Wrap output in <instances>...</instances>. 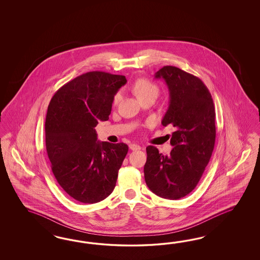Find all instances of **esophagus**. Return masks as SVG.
Returning <instances> with one entry per match:
<instances>
[{"label":"esophagus","mask_w":260,"mask_h":260,"mask_svg":"<svg viewBox=\"0 0 260 260\" xmlns=\"http://www.w3.org/2000/svg\"><path fill=\"white\" fill-rule=\"evenodd\" d=\"M129 149L132 150H138L141 149V147L139 145H137V144H131L129 145Z\"/></svg>","instance_id":"34e87169"}]
</instances>
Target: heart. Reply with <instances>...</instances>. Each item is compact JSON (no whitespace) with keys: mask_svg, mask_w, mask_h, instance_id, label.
<instances>
[{"mask_svg":"<svg viewBox=\"0 0 260 260\" xmlns=\"http://www.w3.org/2000/svg\"><path fill=\"white\" fill-rule=\"evenodd\" d=\"M134 88L138 98L150 94V93H156V94L158 93V87H156V85H154L153 83H151L147 79L137 80L134 84ZM120 100H121V92L119 91L113 97V104L117 105Z\"/></svg>","mask_w":260,"mask_h":260,"instance_id":"obj_1","label":"heart"}]
</instances>
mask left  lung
Returning a JSON list of instances; mask_svg holds the SVG:
<instances>
[{"mask_svg": "<svg viewBox=\"0 0 260 260\" xmlns=\"http://www.w3.org/2000/svg\"><path fill=\"white\" fill-rule=\"evenodd\" d=\"M154 77L164 79L170 91L162 125H172L175 132L171 138V154L163 155L155 147H147L145 181L158 197L176 200L194 189L212 156L214 105L204 83L176 67L165 66Z\"/></svg>", "mask_w": 260, "mask_h": 260, "instance_id": "1", "label": "left lung"}]
</instances>
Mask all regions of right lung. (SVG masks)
Instances as JSON below:
<instances>
[{
  "mask_svg": "<svg viewBox=\"0 0 260 260\" xmlns=\"http://www.w3.org/2000/svg\"><path fill=\"white\" fill-rule=\"evenodd\" d=\"M123 75L90 71L60 87L47 108L46 147L56 180L81 203L104 200L115 188L128 147L97 141L95 126L109 120Z\"/></svg>",
  "mask_w": 260,
  "mask_h": 260,
  "instance_id": "obj_1",
  "label": "right lung"
}]
</instances>
